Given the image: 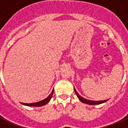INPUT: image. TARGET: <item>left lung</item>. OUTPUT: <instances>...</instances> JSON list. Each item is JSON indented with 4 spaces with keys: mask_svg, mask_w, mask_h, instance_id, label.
Returning a JSON list of instances; mask_svg holds the SVG:
<instances>
[{
    "mask_svg": "<svg viewBox=\"0 0 128 128\" xmlns=\"http://www.w3.org/2000/svg\"><path fill=\"white\" fill-rule=\"evenodd\" d=\"M74 92L76 93L77 97L78 98V99L80 100V101L83 102L84 104H89V105H96V104H100L104 103L106 102H107L108 100H100V101H93V100H89L85 99L84 98L82 97L81 96H80L78 94V93L76 91V90L74 88Z\"/></svg>",
    "mask_w": 128,
    "mask_h": 128,
    "instance_id": "left-lung-1",
    "label": "left lung"
}]
</instances>
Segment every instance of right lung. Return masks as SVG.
Returning a JSON list of instances; mask_svg holds the SVG:
<instances>
[{"label":"right lung","instance_id":"add662e5","mask_svg":"<svg viewBox=\"0 0 128 128\" xmlns=\"http://www.w3.org/2000/svg\"><path fill=\"white\" fill-rule=\"evenodd\" d=\"M54 93V90L52 91V93L50 94V95L48 96V97L45 98L44 100H42L40 102H35V103H31V104H27V103H22V104L24 106H35V107H40V106H42L46 105V104H48L50 100L52 98V96Z\"/></svg>","mask_w":128,"mask_h":128}]
</instances>
